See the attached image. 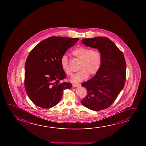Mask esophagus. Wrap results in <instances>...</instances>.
<instances>
[{"instance_id": "1", "label": "esophagus", "mask_w": 146, "mask_h": 146, "mask_svg": "<svg viewBox=\"0 0 146 146\" xmlns=\"http://www.w3.org/2000/svg\"><path fill=\"white\" fill-rule=\"evenodd\" d=\"M81 86L80 84H73V86H74V87H77V86Z\"/></svg>"}]
</instances>
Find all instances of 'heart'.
Masks as SVG:
<instances>
[{
	"label": "heart",
	"instance_id": "b5f03b06",
	"mask_svg": "<svg viewBox=\"0 0 146 146\" xmlns=\"http://www.w3.org/2000/svg\"><path fill=\"white\" fill-rule=\"evenodd\" d=\"M74 58L80 60L78 66L79 72L74 74L71 80L73 82H79L86 79L88 75L92 76L97 74L102 64V54L99 50H92L84 46H79L71 52ZM60 65L63 71L67 75H71L69 59L63 55L60 60Z\"/></svg>",
	"mask_w": 146,
	"mask_h": 146
}]
</instances>
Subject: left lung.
Wrapping results in <instances>:
<instances>
[{"label":"left lung","mask_w":146,"mask_h":146,"mask_svg":"<svg viewBox=\"0 0 146 146\" xmlns=\"http://www.w3.org/2000/svg\"><path fill=\"white\" fill-rule=\"evenodd\" d=\"M81 42L98 49L103 58L98 73L81 84L87 90L81 103L91 110H103L114 102L124 86L126 74L124 55L115 43L105 36L84 38Z\"/></svg>","instance_id":"8db88e82"}]
</instances>
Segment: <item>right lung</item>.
<instances>
[{
  "mask_svg": "<svg viewBox=\"0 0 146 146\" xmlns=\"http://www.w3.org/2000/svg\"><path fill=\"white\" fill-rule=\"evenodd\" d=\"M78 38L50 36L38 43L29 53L25 65L24 86L27 94L37 106L52 108L59 103L63 91L72 84L60 82L66 78L60 60Z\"/></svg>",
  "mask_w": 146,
  "mask_h": 146,
  "instance_id": "right-lung-1",
  "label": "right lung"
}]
</instances>
